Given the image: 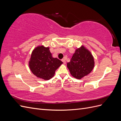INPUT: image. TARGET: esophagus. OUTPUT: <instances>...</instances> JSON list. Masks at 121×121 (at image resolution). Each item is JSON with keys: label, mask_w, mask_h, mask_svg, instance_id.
<instances>
[{"label": "esophagus", "mask_w": 121, "mask_h": 121, "mask_svg": "<svg viewBox=\"0 0 121 121\" xmlns=\"http://www.w3.org/2000/svg\"><path fill=\"white\" fill-rule=\"evenodd\" d=\"M62 61L63 62L64 64H66V61H65V59H63V60H62Z\"/></svg>", "instance_id": "34e87169"}]
</instances>
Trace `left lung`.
<instances>
[{"instance_id":"8db88e82","label":"left lung","mask_w":121,"mask_h":121,"mask_svg":"<svg viewBox=\"0 0 121 121\" xmlns=\"http://www.w3.org/2000/svg\"><path fill=\"white\" fill-rule=\"evenodd\" d=\"M94 67L93 56L83 45L76 50L70 61L67 63L71 75L77 79H81L90 74Z\"/></svg>"}]
</instances>
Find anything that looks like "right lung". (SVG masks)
Masks as SVG:
<instances>
[{"label":"right lung","mask_w":121,"mask_h":121,"mask_svg":"<svg viewBox=\"0 0 121 121\" xmlns=\"http://www.w3.org/2000/svg\"><path fill=\"white\" fill-rule=\"evenodd\" d=\"M63 63L53 58L49 47L38 46L33 51L29 65L33 74L37 77L48 80L52 78L55 72Z\"/></svg>","instance_id":"right-lung-1"}]
</instances>
